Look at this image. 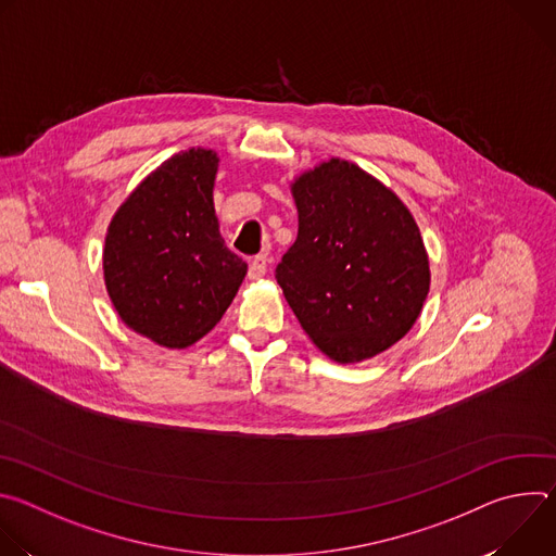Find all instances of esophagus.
<instances>
[{"label": "esophagus", "instance_id": "34e87169", "mask_svg": "<svg viewBox=\"0 0 556 556\" xmlns=\"http://www.w3.org/2000/svg\"><path fill=\"white\" fill-rule=\"evenodd\" d=\"M268 273V257L266 255H257L255 260H251L249 266V277L251 279H262Z\"/></svg>", "mask_w": 556, "mask_h": 556}]
</instances>
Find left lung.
Returning a JSON list of instances; mask_svg holds the SVG:
<instances>
[{
	"mask_svg": "<svg viewBox=\"0 0 556 556\" xmlns=\"http://www.w3.org/2000/svg\"><path fill=\"white\" fill-rule=\"evenodd\" d=\"M294 244L275 277L301 328L337 363L399 343L429 292L420 230L384 185L332 157L292 185Z\"/></svg>",
	"mask_w": 556,
	"mask_h": 556,
	"instance_id": "8db88e82",
	"label": "left lung"
}]
</instances>
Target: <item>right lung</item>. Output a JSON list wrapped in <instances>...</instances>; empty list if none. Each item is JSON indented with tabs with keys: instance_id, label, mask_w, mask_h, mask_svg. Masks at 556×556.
Segmentation results:
<instances>
[{
	"instance_id": "add662e5",
	"label": "right lung",
	"mask_w": 556,
	"mask_h": 556,
	"mask_svg": "<svg viewBox=\"0 0 556 556\" xmlns=\"http://www.w3.org/2000/svg\"><path fill=\"white\" fill-rule=\"evenodd\" d=\"M215 174L211 149L169 157L125 200L105 237V286L121 319L172 350L211 332L247 275L219 235Z\"/></svg>"
}]
</instances>
